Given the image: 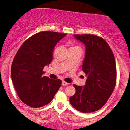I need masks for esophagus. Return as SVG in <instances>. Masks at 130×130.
I'll list each match as a JSON object with an SVG mask.
<instances>
[{
  "mask_svg": "<svg viewBox=\"0 0 130 130\" xmlns=\"http://www.w3.org/2000/svg\"><path fill=\"white\" fill-rule=\"evenodd\" d=\"M68 84V83H66V82H65V81H64V80L62 82V86H67Z\"/></svg>",
  "mask_w": 130,
  "mask_h": 130,
  "instance_id": "obj_1",
  "label": "esophagus"
}]
</instances>
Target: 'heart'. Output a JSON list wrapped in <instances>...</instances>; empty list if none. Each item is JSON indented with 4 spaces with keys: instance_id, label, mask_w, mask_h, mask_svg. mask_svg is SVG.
<instances>
[{
    "instance_id": "1",
    "label": "heart",
    "mask_w": 130,
    "mask_h": 130,
    "mask_svg": "<svg viewBox=\"0 0 130 130\" xmlns=\"http://www.w3.org/2000/svg\"><path fill=\"white\" fill-rule=\"evenodd\" d=\"M77 49H80V47L78 46H77V45H72L70 47V50H77Z\"/></svg>"
}]
</instances>
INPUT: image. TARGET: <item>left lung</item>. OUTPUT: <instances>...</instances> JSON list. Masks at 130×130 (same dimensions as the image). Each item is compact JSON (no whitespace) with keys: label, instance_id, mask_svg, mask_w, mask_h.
Returning <instances> with one entry per match:
<instances>
[{"label":"left lung","instance_id":"1","mask_svg":"<svg viewBox=\"0 0 130 130\" xmlns=\"http://www.w3.org/2000/svg\"><path fill=\"white\" fill-rule=\"evenodd\" d=\"M86 46L82 69L86 76L84 86L73 84L71 106L83 113L101 109L106 103L116 84V63L113 53L104 39L95 35H74Z\"/></svg>","mask_w":130,"mask_h":130}]
</instances>
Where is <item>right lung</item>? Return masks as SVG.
<instances>
[{
    "instance_id": "1",
    "label": "right lung",
    "mask_w": 130,
    "mask_h": 130,
    "mask_svg": "<svg viewBox=\"0 0 130 130\" xmlns=\"http://www.w3.org/2000/svg\"><path fill=\"white\" fill-rule=\"evenodd\" d=\"M66 33L41 31L22 44L14 57L11 68L13 84L18 96L32 108L44 106L52 101L62 84L60 79L43 76L44 67L53 59L57 43Z\"/></svg>"
}]
</instances>
